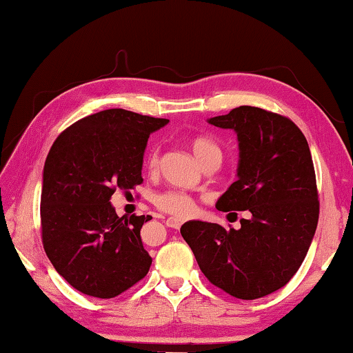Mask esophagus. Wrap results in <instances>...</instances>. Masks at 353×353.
Masks as SVG:
<instances>
[{
    "mask_svg": "<svg viewBox=\"0 0 353 353\" xmlns=\"http://www.w3.org/2000/svg\"><path fill=\"white\" fill-rule=\"evenodd\" d=\"M166 226L179 229V228L182 226V220H181V218H177V216H170V218H168V220H166Z\"/></svg>",
    "mask_w": 353,
    "mask_h": 353,
    "instance_id": "1",
    "label": "esophagus"
}]
</instances>
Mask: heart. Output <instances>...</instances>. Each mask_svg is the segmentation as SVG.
Instances as JSON below:
<instances>
[{"label":"heart","mask_w":353,"mask_h":353,"mask_svg":"<svg viewBox=\"0 0 353 353\" xmlns=\"http://www.w3.org/2000/svg\"><path fill=\"white\" fill-rule=\"evenodd\" d=\"M190 148H192V152L196 157L199 165H203L205 160L214 159V157H220L221 159L220 148H218L215 141H212L209 138H194L190 143ZM157 166H159V146H154V149L149 154L148 168L150 171H154L157 170ZM154 203L159 209L166 212V214H172L181 218L190 216L194 212L193 199L188 194L181 192H163L155 194Z\"/></svg>","instance_id":"b5f03b06"}]
</instances>
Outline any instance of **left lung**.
<instances>
[{
	"mask_svg": "<svg viewBox=\"0 0 353 353\" xmlns=\"http://www.w3.org/2000/svg\"><path fill=\"white\" fill-rule=\"evenodd\" d=\"M207 122L237 133V181L218 210H250L240 229L187 221L181 234L212 284L242 300L275 292L290 281L314 237L319 201L311 150L300 128L281 114L239 106Z\"/></svg>",
	"mask_w": 353,
	"mask_h": 353,
	"instance_id": "left-lung-1",
	"label": "left lung"
}]
</instances>
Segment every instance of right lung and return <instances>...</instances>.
Masks as SVG:
<instances>
[{"label":"right lung","mask_w":353,"mask_h":353,"mask_svg":"<svg viewBox=\"0 0 353 353\" xmlns=\"http://www.w3.org/2000/svg\"><path fill=\"white\" fill-rule=\"evenodd\" d=\"M168 119L122 108L99 111L61 133L42 177V243L56 272L72 288L113 299L148 275L152 257L143 247L148 216H117V188L143 182L148 138Z\"/></svg>","instance_id":"obj_1"}]
</instances>
